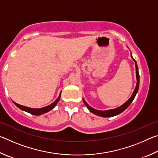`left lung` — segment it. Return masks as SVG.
Masks as SVG:
<instances>
[{"label": "left lung", "instance_id": "obj_1", "mask_svg": "<svg viewBox=\"0 0 158 158\" xmlns=\"http://www.w3.org/2000/svg\"><path fill=\"white\" fill-rule=\"evenodd\" d=\"M131 58H132L135 61V67H136V77H137V84H136V87H135V89L134 90V92L132 93V95L131 97L130 98L129 100H128L126 102H125L123 105L120 106L119 107H118L116 109H109V110H105V111H100V110H97V109H95L92 108L91 106H90L89 105H88L86 102L84 100V99H83V101H84V104L86 106V107L89 109V110L92 112L95 115H97V116H102V117H112V116H116V115L122 113L123 111L124 110H125L128 106H130V105L131 103L132 102V101L134 100V99H135L136 95H137V93L138 92V90H139V69H138V66H137V62H136V60L134 59L133 57L132 56V53H131Z\"/></svg>", "mask_w": 158, "mask_h": 158}]
</instances>
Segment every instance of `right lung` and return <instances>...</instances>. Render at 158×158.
<instances>
[{
  "label": "right lung",
  "mask_w": 158,
  "mask_h": 158,
  "mask_svg": "<svg viewBox=\"0 0 158 158\" xmlns=\"http://www.w3.org/2000/svg\"><path fill=\"white\" fill-rule=\"evenodd\" d=\"M60 94H61V93H60V95H59V96H58V98L54 102H53L52 104H51V105H48L47 106H44V107L40 108V109H33V108L27 107V106L19 105V104L15 102H14L15 105L17 106V107H19L20 109H21V110L25 111L26 112H28V113H30V114H33V115H35V116H39V115H41V114L47 113V112L49 111L50 110H52V109L54 108L56 105V104L58 102V101L60 100Z\"/></svg>",
  "instance_id": "obj_1"
}]
</instances>
